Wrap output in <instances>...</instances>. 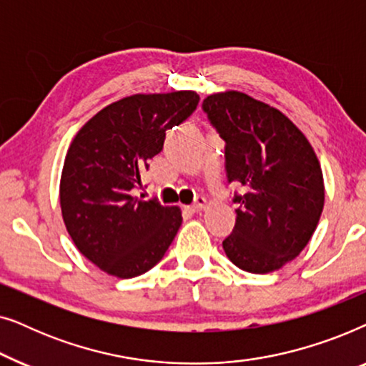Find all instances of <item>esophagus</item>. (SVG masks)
I'll return each instance as SVG.
<instances>
[{"mask_svg":"<svg viewBox=\"0 0 366 366\" xmlns=\"http://www.w3.org/2000/svg\"><path fill=\"white\" fill-rule=\"evenodd\" d=\"M207 208V198H203V197H199L197 202H194L192 207H189V209H192L193 213H199V212H203V209Z\"/></svg>","mask_w":366,"mask_h":366,"instance_id":"1","label":"esophagus"}]
</instances>
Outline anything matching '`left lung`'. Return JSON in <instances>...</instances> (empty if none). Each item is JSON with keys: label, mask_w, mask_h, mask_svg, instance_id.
I'll list each match as a JSON object with an SVG mask.
<instances>
[{"label": "left lung", "mask_w": 366, "mask_h": 366, "mask_svg": "<svg viewBox=\"0 0 366 366\" xmlns=\"http://www.w3.org/2000/svg\"><path fill=\"white\" fill-rule=\"evenodd\" d=\"M203 112L224 142L237 223L224 238L229 262L249 273H269L297 258L317 229L325 184L305 134L269 104L239 92L209 94Z\"/></svg>", "instance_id": "1"}]
</instances>
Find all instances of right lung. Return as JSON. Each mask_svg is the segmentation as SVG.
I'll list each match as a JSON object with an SVG mask.
<instances>
[{
	"label": "right lung",
	"instance_id": "1",
	"mask_svg": "<svg viewBox=\"0 0 366 366\" xmlns=\"http://www.w3.org/2000/svg\"><path fill=\"white\" fill-rule=\"evenodd\" d=\"M194 92L133 94L84 123L64 158L59 203L76 248L104 273L133 278L164 257L182 224L178 207L143 199L142 177L167 129L198 107Z\"/></svg>",
	"mask_w": 366,
	"mask_h": 366
}]
</instances>
